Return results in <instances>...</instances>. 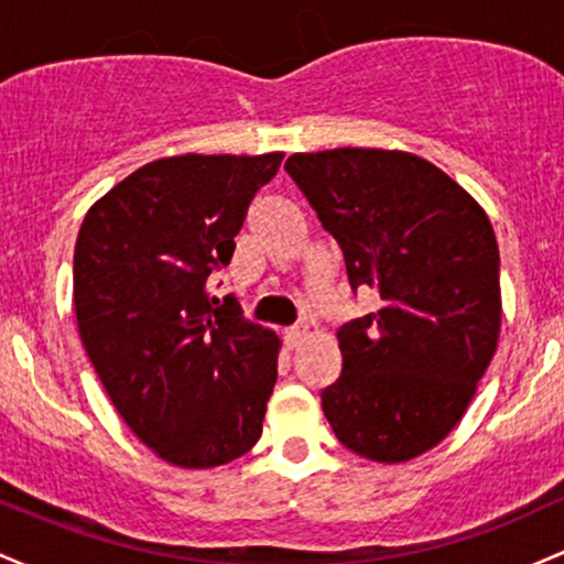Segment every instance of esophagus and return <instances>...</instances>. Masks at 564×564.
<instances>
[{"instance_id":"34e87169","label":"esophagus","mask_w":564,"mask_h":564,"mask_svg":"<svg viewBox=\"0 0 564 564\" xmlns=\"http://www.w3.org/2000/svg\"><path fill=\"white\" fill-rule=\"evenodd\" d=\"M307 332H310V328L304 326V323H300V326H294V328H286V332H283V341H286V347H289V349L300 347L302 341L307 339Z\"/></svg>"}]
</instances>
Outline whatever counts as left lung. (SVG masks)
I'll return each instance as SVG.
<instances>
[{
  "mask_svg": "<svg viewBox=\"0 0 564 564\" xmlns=\"http://www.w3.org/2000/svg\"><path fill=\"white\" fill-rule=\"evenodd\" d=\"M377 313L336 332L341 377L321 392L339 443L379 464L435 448L462 422L501 332L494 225L422 156L334 148L286 161Z\"/></svg>",
  "mask_w": 564,
  "mask_h": 564,
  "instance_id": "1",
  "label": "left lung"
}]
</instances>
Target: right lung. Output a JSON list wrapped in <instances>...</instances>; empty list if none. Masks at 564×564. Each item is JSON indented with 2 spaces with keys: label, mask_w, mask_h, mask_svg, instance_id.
Wrapping results in <instances>:
<instances>
[{
  "label": "right lung",
  "mask_w": 564,
  "mask_h": 564,
  "mask_svg": "<svg viewBox=\"0 0 564 564\" xmlns=\"http://www.w3.org/2000/svg\"><path fill=\"white\" fill-rule=\"evenodd\" d=\"M283 153L170 156L140 166L84 217L74 249L82 345L129 430L185 469L254 448L281 339L209 302L251 198Z\"/></svg>",
  "instance_id": "1"
}]
</instances>
